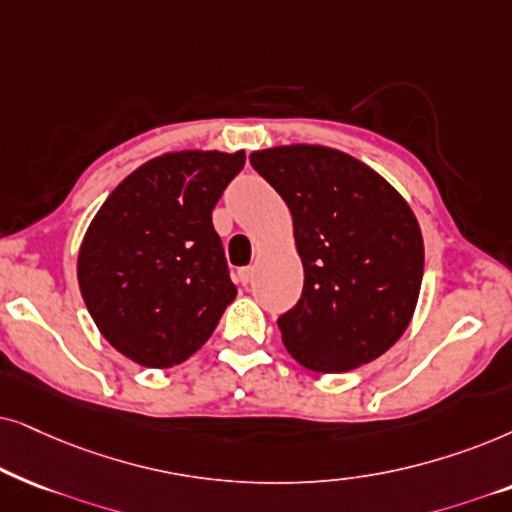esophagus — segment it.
I'll use <instances>...</instances> for the list:
<instances>
[{
	"label": "esophagus",
	"mask_w": 512,
	"mask_h": 512,
	"mask_svg": "<svg viewBox=\"0 0 512 512\" xmlns=\"http://www.w3.org/2000/svg\"><path fill=\"white\" fill-rule=\"evenodd\" d=\"M252 274H255V269H252V267L238 269V283H241V285L252 283Z\"/></svg>",
	"instance_id": "1"
}]
</instances>
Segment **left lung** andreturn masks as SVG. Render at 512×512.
Returning <instances> with one entry per match:
<instances>
[{
  "label": "left lung",
  "mask_w": 512,
  "mask_h": 512,
  "mask_svg": "<svg viewBox=\"0 0 512 512\" xmlns=\"http://www.w3.org/2000/svg\"><path fill=\"white\" fill-rule=\"evenodd\" d=\"M295 224L304 264L299 302L278 318L292 358L339 374L379 358L403 337L424 278L417 217L384 177L318 145L250 154Z\"/></svg>",
  "instance_id": "obj_1"
}]
</instances>
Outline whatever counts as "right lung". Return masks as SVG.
<instances>
[{
  "instance_id": "obj_1",
  "label": "right lung",
  "mask_w": 512,
  "mask_h": 512,
  "mask_svg": "<svg viewBox=\"0 0 512 512\" xmlns=\"http://www.w3.org/2000/svg\"><path fill=\"white\" fill-rule=\"evenodd\" d=\"M245 152H173L107 196L79 250V288L102 337L133 363L173 367L234 302L213 208Z\"/></svg>"
}]
</instances>
